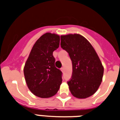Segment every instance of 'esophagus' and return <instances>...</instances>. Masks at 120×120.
I'll return each instance as SVG.
<instances>
[{"instance_id":"34e87169","label":"esophagus","mask_w":120,"mask_h":120,"mask_svg":"<svg viewBox=\"0 0 120 120\" xmlns=\"http://www.w3.org/2000/svg\"><path fill=\"white\" fill-rule=\"evenodd\" d=\"M61 71H62V72H63L64 71V67H62V68H61Z\"/></svg>"}]
</instances>
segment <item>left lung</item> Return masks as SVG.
<instances>
[{"label":"left lung","mask_w":120,"mask_h":120,"mask_svg":"<svg viewBox=\"0 0 120 120\" xmlns=\"http://www.w3.org/2000/svg\"><path fill=\"white\" fill-rule=\"evenodd\" d=\"M61 46L68 53L72 61L71 78L67 83L71 93L78 98L91 96L102 81L104 68L92 45L83 36H61Z\"/></svg>","instance_id":"1"}]
</instances>
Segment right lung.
Segmentation results:
<instances>
[{"instance_id": "right-lung-1", "label": "right lung", "mask_w": 120, "mask_h": 120, "mask_svg": "<svg viewBox=\"0 0 120 120\" xmlns=\"http://www.w3.org/2000/svg\"><path fill=\"white\" fill-rule=\"evenodd\" d=\"M60 37L45 33L36 41L24 67L26 84L30 91L41 98L55 96L62 83V71L55 65L53 51L59 46Z\"/></svg>"}]
</instances>
